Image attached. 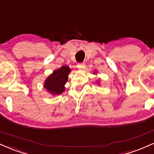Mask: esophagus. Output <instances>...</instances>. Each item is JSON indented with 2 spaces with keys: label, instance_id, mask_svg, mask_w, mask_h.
<instances>
[{
  "label": "esophagus",
  "instance_id": "obj_1",
  "mask_svg": "<svg viewBox=\"0 0 154 154\" xmlns=\"http://www.w3.org/2000/svg\"><path fill=\"white\" fill-rule=\"evenodd\" d=\"M77 67L78 68V69H84L85 67V63H79L77 65Z\"/></svg>",
  "mask_w": 154,
  "mask_h": 154
}]
</instances>
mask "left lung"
<instances>
[{
	"mask_svg": "<svg viewBox=\"0 0 154 154\" xmlns=\"http://www.w3.org/2000/svg\"><path fill=\"white\" fill-rule=\"evenodd\" d=\"M94 73H95V72H94Z\"/></svg>",
	"mask_w": 154,
	"mask_h": 154,
	"instance_id": "8db88e82",
	"label": "left lung"
}]
</instances>
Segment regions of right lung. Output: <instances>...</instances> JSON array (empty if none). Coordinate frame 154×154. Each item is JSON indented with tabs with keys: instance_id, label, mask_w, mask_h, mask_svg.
Wrapping results in <instances>:
<instances>
[{
	"instance_id": "right-lung-1",
	"label": "right lung",
	"mask_w": 154,
	"mask_h": 154,
	"mask_svg": "<svg viewBox=\"0 0 154 154\" xmlns=\"http://www.w3.org/2000/svg\"><path fill=\"white\" fill-rule=\"evenodd\" d=\"M71 69L68 66H62L55 70L45 80L44 87L53 95H60L65 90L64 85L68 80V75Z\"/></svg>"
}]
</instances>
